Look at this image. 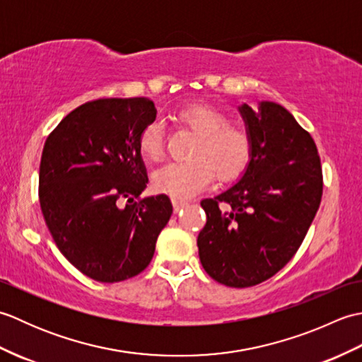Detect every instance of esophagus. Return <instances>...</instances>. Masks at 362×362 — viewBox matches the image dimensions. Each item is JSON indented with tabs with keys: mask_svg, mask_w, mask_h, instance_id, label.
Wrapping results in <instances>:
<instances>
[{
	"mask_svg": "<svg viewBox=\"0 0 362 362\" xmlns=\"http://www.w3.org/2000/svg\"><path fill=\"white\" fill-rule=\"evenodd\" d=\"M173 205H174V211L179 213L180 210L185 209V206H188V202L180 201V199H173Z\"/></svg>",
	"mask_w": 362,
	"mask_h": 362,
	"instance_id": "obj_1",
	"label": "esophagus"
}]
</instances>
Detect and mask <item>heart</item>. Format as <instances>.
<instances>
[{"instance_id": "heart-1", "label": "heart", "mask_w": 362, "mask_h": 362, "mask_svg": "<svg viewBox=\"0 0 362 362\" xmlns=\"http://www.w3.org/2000/svg\"><path fill=\"white\" fill-rule=\"evenodd\" d=\"M177 122L197 134L191 148V160L169 163L152 175V187L174 199H187L202 191L214 175L222 185L240 179L252 160V136L247 129L228 124V115L209 104H193L175 113ZM138 148L151 161L163 157V129L158 121L146 126Z\"/></svg>"}]
</instances>
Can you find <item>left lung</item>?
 <instances>
[{"mask_svg": "<svg viewBox=\"0 0 362 362\" xmlns=\"http://www.w3.org/2000/svg\"><path fill=\"white\" fill-rule=\"evenodd\" d=\"M240 112L252 136L250 165L236 185L201 202L206 224L197 236L205 272L230 288L255 286L289 263L324 189L316 143L284 107L264 101Z\"/></svg>", "mask_w": 362, "mask_h": 362, "instance_id": "left-lung-1", "label": "left lung"}]
</instances>
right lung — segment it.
<instances>
[{"label":"right lung","mask_w":362,"mask_h":362,"mask_svg":"<svg viewBox=\"0 0 362 362\" xmlns=\"http://www.w3.org/2000/svg\"><path fill=\"white\" fill-rule=\"evenodd\" d=\"M156 117L151 99H96L68 113L45 141V222L62 255L96 281L143 272L173 214L166 194L140 199L148 174L138 138Z\"/></svg>","instance_id":"1"}]
</instances>
